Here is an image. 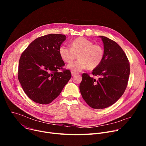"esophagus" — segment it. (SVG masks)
<instances>
[{"mask_svg": "<svg viewBox=\"0 0 146 146\" xmlns=\"http://www.w3.org/2000/svg\"><path fill=\"white\" fill-rule=\"evenodd\" d=\"M71 74H72V76H73H73H74L76 75V73H74V72H71Z\"/></svg>", "mask_w": 146, "mask_h": 146, "instance_id": "obj_1", "label": "esophagus"}]
</instances>
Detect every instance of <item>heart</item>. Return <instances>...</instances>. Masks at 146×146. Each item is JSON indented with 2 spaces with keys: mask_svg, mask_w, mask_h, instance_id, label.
I'll use <instances>...</instances> for the list:
<instances>
[{
  "mask_svg": "<svg viewBox=\"0 0 146 146\" xmlns=\"http://www.w3.org/2000/svg\"><path fill=\"white\" fill-rule=\"evenodd\" d=\"M58 51L60 59L66 63L72 62L78 55V59L67 66V69L74 73L79 72L87 68L90 69L97 68L105 56V51L102 46L95 44L92 41L84 37L73 40L70 47L62 45Z\"/></svg>",
  "mask_w": 146,
  "mask_h": 146,
  "instance_id": "heart-1",
  "label": "heart"
}]
</instances>
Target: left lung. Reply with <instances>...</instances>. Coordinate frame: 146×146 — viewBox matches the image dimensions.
<instances>
[{
    "instance_id": "obj_1",
    "label": "left lung",
    "mask_w": 146,
    "mask_h": 146,
    "mask_svg": "<svg viewBox=\"0 0 146 146\" xmlns=\"http://www.w3.org/2000/svg\"><path fill=\"white\" fill-rule=\"evenodd\" d=\"M105 56L102 63L92 70L98 79L83 73L80 84L82 98L93 109H102L115 103L125 90L130 73L126 54L114 41L100 36Z\"/></svg>"
}]
</instances>
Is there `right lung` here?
I'll return each instance as SVG.
<instances>
[{"instance_id":"obj_1","label":"right lung","mask_w":146,"mask_h":146,"mask_svg":"<svg viewBox=\"0 0 146 146\" xmlns=\"http://www.w3.org/2000/svg\"><path fill=\"white\" fill-rule=\"evenodd\" d=\"M66 38L60 34L38 37L21 56L18 80L25 93L36 103H50L59 95L72 77L69 70L58 72L65 66L58 51Z\"/></svg>"}]
</instances>
